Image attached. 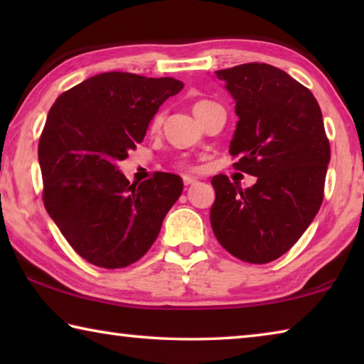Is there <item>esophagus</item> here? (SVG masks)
<instances>
[{
  "mask_svg": "<svg viewBox=\"0 0 364 364\" xmlns=\"http://www.w3.org/2000/svg\"><path fill=\"white\" fill-rule=\"evenodd\" d=\"M183 183H184V186H189V184H194V183H197V180H196L194 176L184 175V176H183Z\"/></svg>",
  "mask_w": 364,
  "mask_h": 364,
  "instance_id": "obj_1",
  "label": "esophagus"
}]
</instances>
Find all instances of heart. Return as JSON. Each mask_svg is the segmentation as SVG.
Masks as SVG:
<instances>
[{
    "instance_id": "heart-1",
    "label": "heart",
    "mask_w": 364,
    "mask_h": 364,
    "mask_svg": "<svg viewBox=\"0 0 364 364\" xmlns=\"http://www.w3.org/2000/svg\"><path fill=\"white\" fill-rule=\"evenodd\" d=\"M208 101H199V102H196L194 104V110H197L199 107H202L204 106V104H207ZM162 119H164V115L162 114H157L156 117H154V120H152V128H159L160 127V123H162Z\"/></svg>"
}]
</instances>
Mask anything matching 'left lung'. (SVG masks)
I'll list each match as a JSON object with an SVG mask.
<instances>
[{
	"instance_id": "1",
	"label": "left lung",
	"mask_w": 364,
	"mask_h": 364,
	"mask_svg": "<svg viewBox=\"0 0 364 364\" xmlns=\"http://www.w3.org/2000/svg\"><path fill=\"white\" fill-rule=\"evenodd\" d=\"M236 102L230 154L234 168L257 176L242 189L215 175L210 223L231 255L268 263L292 247L316 217L331 160L318 101L289 73L268 64L215 72Z\"/></svg>"
}]
</instances>
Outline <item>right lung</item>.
I'll use <instances>...</instances> for the list:
<instances>
[{"label": "right lung", "instance_id": "1", "mask_svg": "<svg viewBox=\"0 0 364 364\" xmlns=\"http://www.w3.org/2000/svg\"><path fill=\"white\" fill-rule=\"evenodd\" d=\"M183 86L170 77L106 72L65 91L49 109L38 144L43 200L86 262L109 269L138 262L181 196V176L159 171L130 184L119 162Z\"/></svg>", "mask_w": 364, "mask_h": 364}]
</instances>
